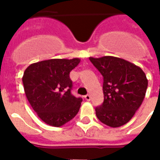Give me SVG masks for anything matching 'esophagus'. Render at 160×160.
I'll list each match as a JSON object with an SVG mask.
<instances>
[{
  "label": "esophagus",
  "instance_id": "esophagus-1",
  "mask_svg": "<svg viewBox=\"0 0 160 160\" xmlns=\"http://www.w3.org/2000/svg\"><path fill=\"white\" fill-rule=\"evenodd\" d=\"M84 98H85V99H86L87 101L91 100V96L90 95H88V94H87V95H86V96H84Z\"/></svg>",
  "mask_w": 160,
  "mask_h": 160
}]
</instances>
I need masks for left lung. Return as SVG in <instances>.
I'll return each mask as SVG.
<instances>
[{
    "instance_id": "left-lung-1",
    "label": "left lung",
    "mask_w": 160,
    "mask_h": 160,
    "mask_svg": "<svg viewBox=\"0 0 160 160\" xmlns=\"http://www.w3.org/2000/svg\"><path fill=\"white\" fill-rule=\"evenodd\" d=\"M89 60L104 78V102L95 108L101 122L112 128L126 124L143 102L148 79L140 67L126 60L103 56Z\"/></svg>"
}]
</instances>
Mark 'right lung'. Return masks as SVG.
Returning <instances> with one entry per match:
<instances>
[{
	"mask_svg": "<svg viewBox=\"0 0 160 160\" xmlns=\"http://www.w3.org/2000/svg\"><path fill=\"white\" fill-rule=\"evenodd\" d=\"M80 62L79 58L46 60L25 70L22 81L26 96L45 123L61 127L79 112L82 98L71 93L69 73Z\"/></svg>",
	"mask_w": 160,
	"mask_h": 160,
	"instance_id": "obj_1",
	"label": "right lung"
}]
</instances>
